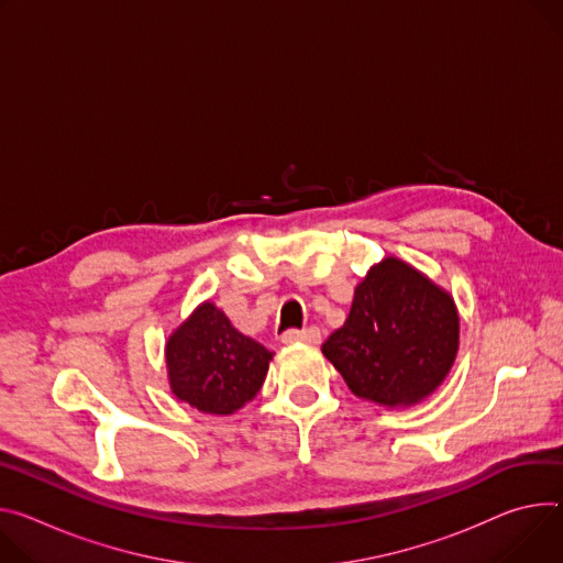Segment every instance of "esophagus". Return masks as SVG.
Masks as SVG:
<instances>
[{
    "label": "esophagus",
    "mask_w": 563,
    "mask_h": 563,
    "mask_svg": "<svg viewBox=\"0 0 563 563\" xmlns=\"http://www.w3.org/2000/svg\"><path fill=\"white\" fill-rule=\"evenodd\" d=\"M280 341L285 345L294 343H321V330L319 328H302V330H287Z\"/></svg>",
    "instance_id": "1"
}]
</instances>
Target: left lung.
Masks as SVG:
<instances>
[{
    "instance_id": "left-lung-1",
    "label": "left lung",
    "mask_w": 563,
    "mask_h": 563,
    "mask_svg": "<svg viewBox=\"0 0 563 563\" xmlns=\"http://www.w3.org/2000/svg\"><path fill=\"white\" fill-rule=\"evenodd\" d=\"M457 345L453 296L413 265L386 255L356 285L345 323L321 350L356 397L397 411L438 390Z\"/></svg>"
}]
</instances>
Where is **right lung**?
Returning <instances> with one entry per match:
<instances>
[{
    "label": "right lung",
    "instance_id": "add662e5",
    "mask_svg": "<svg viewBox=\"0 0 563 563\" xmlns=\"http://www.w3.org/2000/svg\"><path fill=\"white\" fill-rule=\"evenodd\" d=\"M170 393L209 416H231L265 384L274 352L203 300L166 341Z\"/></svg>",
    "mask_w": 563,
    "mask_h": 563
}]
</instances>
